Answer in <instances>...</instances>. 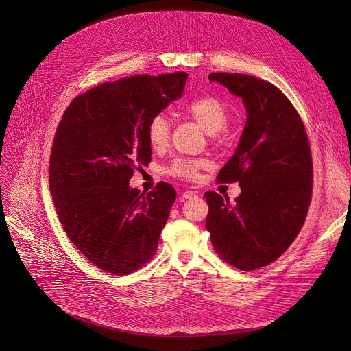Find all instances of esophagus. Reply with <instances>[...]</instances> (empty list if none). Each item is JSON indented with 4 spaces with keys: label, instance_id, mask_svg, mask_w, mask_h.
<instances>
[{
    "label": "esophagus",
    "instance_id": "esophagus-1",
    "mask_svg": "<svg viewBox=\"0 0 351 351\" xmlns=\"http://www.w3.org/2000/svg\"><path fill=\"white\" fill-rule=\"evenodd\" d=\"M182 197H183V199L196 197V192H193V191H185V192H182Z\"/></svg>",
    "mask_w": 351,
    "mask_h": 351
}]
</instances>
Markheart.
Segmentation results:
<instances>
[{
  "label": "heart",
  "mask_w": 351,
  "mask_h": 351,
  "mask_svg": "<svg viewBox=\"0 0 351 351\" xmlns=\"http://www.w3.org/2000/svg\"><path fill=\"white\" fill-rule=\"evenodd\" d=\"M180 110L185 115L195 119L202 128L205 129L212 138H216L220 131L228 126L230 114L226 104L215 95H204L195 98L180 106ZM146 139L154 151H159L166 146L171 135L169 119L163 114L154 115L146 123ZM205 162L200 159L178 158L175 159L166 172L175 178L193 179L199 169L204 168Z\"/></svg>",
  "instance_id": "heart-1"
}]
</instances>
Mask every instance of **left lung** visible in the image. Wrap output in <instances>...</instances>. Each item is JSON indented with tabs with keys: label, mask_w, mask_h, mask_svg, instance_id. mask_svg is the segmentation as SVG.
<instances>
[{
	"label": "left lung",
	"mask_w": 351,
	"mask_h": 351,
	"mask_svg": "<svg viewBox=\"0 0 351 351\" xmlns=\"http://www.w3.org/2000/svg\"><path fill=\"white\" fill-rule=\"evenodd\" d=\"M246 106V123L234 155L217 182H239L233 204L206 192V229L215 252L241 270L274 262L302 230L313 189V160L296 108L266 80L245 73L212 72Z\"/></svg>",
	"instance_id": "8db88e82"
}]
</instances>
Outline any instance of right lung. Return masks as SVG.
Returning <instances> with one entry per match:
<instances>
[{"mask_svg":"<svg viewBox=\"0 0 351 351\" xmlns=\"http://www.w3.org/2000/svg\"><path fill=\"white\" fill-rule=\"evenodd\" d=\"M186 72L134 75L104 82L72 99L55 132L49 191L60 222L86 259L110 274H129L156 253L176 199L159 182L129 188L151 162L146 123L180 98Z\"/></svg>","mask_w":351,"mask_h":351,"instance_id":"obj_1","label":"right lung"}]
</instances>
